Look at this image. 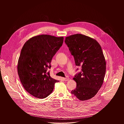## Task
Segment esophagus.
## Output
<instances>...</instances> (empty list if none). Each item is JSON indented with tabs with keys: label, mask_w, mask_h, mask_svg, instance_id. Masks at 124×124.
Masks as SVG:
<instances>
[{
	"label": "esophagus",
	"mask_w": 124,
	"mask_h": 124,
	"mask_svg": "<svg viewBox=\"0 0 124 124\" xmlns=\"http://www.w3.org/2000/svg\"><path fill=\"white\" fill-rule=\"evenodd\" d=\"M63 80H64V81H68V80H69V78H63Z\"/></svg>",
	"instance_id": "esophagus-1"
}]
</instances>
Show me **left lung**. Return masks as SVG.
Wrapping results in <instances>:
<instances>
[{
  "instance_id": "8db88e82",
  "label": "left lung",
  "mask_w": 124,
  "mask_h": 124,
  "mask_svg": "<svg viewBox=\"0 0 124 124\" xmlns=\"http://www.w3.org/2000/svg\"><path fill=\"white\" fill-rule=\"evenodd\" d=\"M65 43L81 71L73 78L76 88L71 92L81 101L94 97L103 83L106 62L100 44L94 39L81 34L66 37Z\"/></svg>"
}]
</instances>
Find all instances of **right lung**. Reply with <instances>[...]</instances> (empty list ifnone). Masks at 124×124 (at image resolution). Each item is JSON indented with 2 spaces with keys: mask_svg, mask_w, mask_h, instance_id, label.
<instances>
[{
  "mask_svg": "<svg viewBox=\"0 0 124 124\" xmlns=\"http://www.w3.org/2000/svg\"><path fill=\"white\" fill-rule=\"evenodd\" d=\"M63 40V37L35 36L26 42L21 49L18 60V75L24 89L36 98L47 97L53 91L55 83L59 82L47 71Z\"/></svg>",
  "mask_w": 124,
  "mask_h": 124,
  "instance_id": "obj_1",
  "label": "right lung"
}]
</instances>
